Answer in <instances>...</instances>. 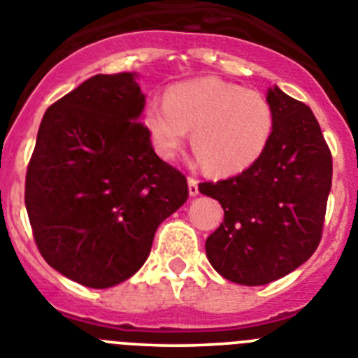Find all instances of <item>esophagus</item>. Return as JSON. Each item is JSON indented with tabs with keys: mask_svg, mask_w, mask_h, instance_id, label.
<instances>
[{
	"mask_svg": "<svg viewBox=\"0 0 358 358\" xmlns=\"http://www.w3.org/2000/svg\"><path fill=\"white\" fill-rule=\"evenodd\" d=\"M188 192L192 197L199 195V179H195V177H188Z\"/></svg>",
	"mask_w": 358,
	"mask_h": 358,
	"instance_id": "34e87169",
	"label": "esophagus"
}]
</instances>
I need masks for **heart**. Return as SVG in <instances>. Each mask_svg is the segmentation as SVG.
<instances>
[{
	"instance_id": "b5f03b06",
	"label": "heart",
	"mask_w": 358,
	"mask_h": 358,
	"mask_svg": "<svg viewBox=\"0 0 358 358\" xmlns=\"http://www.w3.org/2000/svg\"><path fill=\"white\" fill-rule=\"evenodd\" d=\"M152 145L172 159L185 145L188 129L199 159L215 173L251 169L273 140L276 116L262 93L217 77L195 78L170 87L164 102L152 100L145 109Z\"/></svg>"
}]
</instances>
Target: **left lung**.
Here are the masks:
<instances>
[{
	"label": "left lung",
	"instance_id": "1",
	"mask_svg": "<svg viewBox=\"0 0 358 358\" xmlns=\"http://www.w3.org/2000/svg\"><path fill=\"white\" fill-rule=\"evenodd\" d=\"M276 116L273 140L251 169L201 182L217 199L224 222L206 240L210 264L240 285H265L314 255L331 188V152L308 106L268 90Z\"/></svg>",
	"mask_w": 358,
	"mask_h": 358
}]
</instances>
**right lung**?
Returning <instances> with one entry per match:
<instances>
[{"label":"right lung","instance_id":"add662e5","mask_svg":"<svg viewBox=\"0 0 358 358\" xmlns=\"http://www.w3.org/2000/svg\"><path fill=\"white\" fill-rule=\"evenodd\" d=\"M132 73L94 75L46 109L24 181L41 256L91 289L129 280L156 229L188 199L185 173L154 152Z\"/></svg>","mask_w":358,"mask_h":358}]
</instances>
